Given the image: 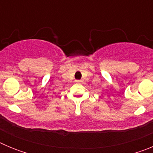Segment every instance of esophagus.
Here are the masks:
<instances>
[{"label": "esophagus", "instance_id": "esophagus-1", "mask_svg": "<svg viewBox=\"0 0 153 153\" xmlns=\"http://www.w3.org/2000/svg\"><path fill=\"white\" fill-rule=\"evenodd\" d=\"M76 82H78V83H79V82H81V80H76Z\"/></svg>", "mask_w": 153, "mask_h": 153}]
</instances>
